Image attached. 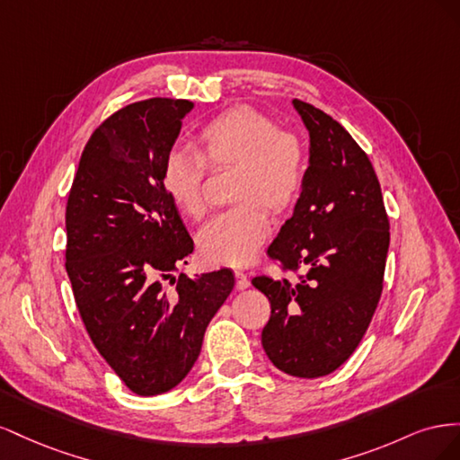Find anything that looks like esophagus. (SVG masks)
Returning a JSON list of instances; mask_svg holds the SVG:
<instances>
[{
	"instance_id": "esophagus-1",
	"label": "esophagus",
	"mask_w": 460,
	"mask_h": 460,
	"mask_svg": "<svg viewBox=\"0 0 460 460\" xmlns=\"http://www.w3.org/2000/svg\"><path fill=\"white\" fill-rule=\"evenodd\" d=\"M235 288H238V289L249 288V276L245 272L235 270Z\"/></svg>"
}]
</instances>
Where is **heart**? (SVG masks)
Wrapping results in <instances>:
<instances>
[{
	"label": "heart",
	"instance_id": "obj_1",
	"mask_svg": "<svg viewBox=\"0 0 460 460\" xmlns=\"http://www.w3.org/2000/svg\"><path fill=\"white\" fill-rule=\"evenodd\" d=\"M203 153L171 147L161 164L166 196L186 217L207 215L205 178L213 169L238 166L235 199L201 228L198 243L207 261L242 267L269 238V207L282 213L294 205L305 184V149L299 137L249 105H235L207 120L199 130Z\"/></svg>",
	"mask_w": 460,
	"mask_h": 460
}]
</instances>
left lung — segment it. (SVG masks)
<instances>
[{
	"mask_svg": "<svg viewBox=\"0 0 460 460\" xmlns=\"http://www.w3.org/2000/svg\"><path fill=\"white\" fill-rule=\"evenodd\" d=\"M311 136L296 211L269 257L297 280L255 276L270 301L261 341L272 365L296 378L340 368L367 333L384 289L389 218L367 153L324 111L294 100Z\"/></svg>",
	"mask_w": 460,
	"mask_h": 460,
	"instance_id": "left-lung-1",
	"label": "left lung"
}]
</instances>
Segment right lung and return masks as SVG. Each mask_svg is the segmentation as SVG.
Returning <instances> with one entry per match:
<instances>
[{
    "instance_id": "right-lung-1",
    "label": "right lung",
    "mask_w": 460,
    "mask_h": 460,
    "mask_svg": "<svg viewBox=\"0 0 460 460\" xmlns=\"http://www.w3.org/2000/svg\"><path fill=\"white\" fill-rule=\"evenodd\" d=\"M191 107L151 97L105 119L66 199L65 269L80 318L107 365L146 397L186 378L234 288L230 269L172 278L193 240L166 196L161 164Z\"/></svg>"
}]
</instances>
